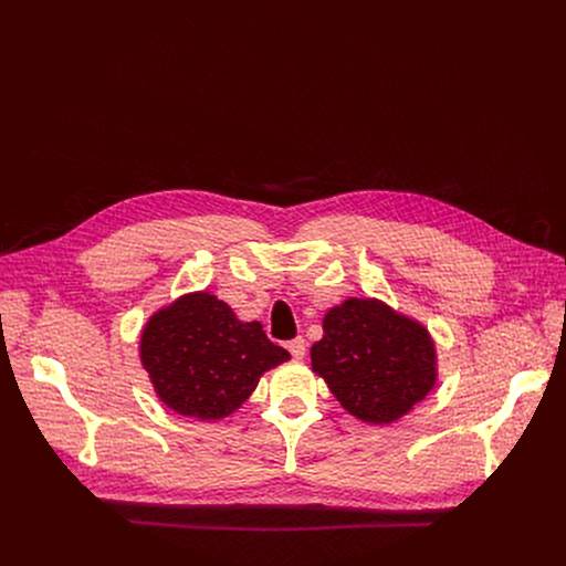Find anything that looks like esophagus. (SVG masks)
<instances>
[{
  "mask_svg": "<svg viewBox=\"0 0 566 566\" xmlns=\"http://www.w3.org/2000/svg\"><path fill=\"white\" fill-rule=\"evenodd\" d=\"M286 347H289L291 356H293V358H297V360H302V358H304V354H306V343H304V338H302V336H300V338H295V340H291Z\"/></svg>",
  "mask_w": 566,
  "mask_h": 566,
  "instance_id": "esophagus-1",
  "label": "esophagus"
}]
</instances>
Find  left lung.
Segmentation results:
<instances>
[{
    "mask_svg": "<svg viewBox=\"0 0 566 566\" xmlns=\"http://www.w3.org/2000/svg\"><path fill=\"white\" fill-rule=\"evenodd\" d=\"M311 367L358 421L389 426L410 415L439 378L423 322L378 297H347L322 319Z\"/></svg>",
    "mask_w": 566,
    "mask_h": 566,
    "instance_id": "8db88e82",
    "label": "left lung"
}]
</instances>
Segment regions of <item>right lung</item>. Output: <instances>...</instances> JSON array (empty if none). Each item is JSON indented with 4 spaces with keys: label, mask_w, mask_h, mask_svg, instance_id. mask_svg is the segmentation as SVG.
I'll return each mask as SVG.
<instances>
[{
    "label": "right lung",
    "mask_w": 566,
    "mask_h": 566,
    "mask_svg": "<svg viewBox=\"0 0 566 566\" xmlns=\"http://www.w3.org/2000/svg\"><path fill=\"white\" fill-rule=\"evenodd\" d=\"M138 356L158 400L201 421L237 412L269 369L291 360L258 319H239L210 291L184 293L154 311L140 332Z\"/></svg>",
    "instance_id": "obj_1"
}]
</instances>
